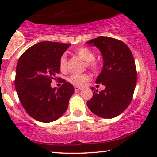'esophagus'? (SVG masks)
<instances>
[{
    "label": "esophagus",
    "instance_id": "1",
    "mask_svg": "<svg viewBox=\"0 0 157 157\" xmlns=\"http://www.w3.org/2000/svg\"><path fill=\"white\" fill-rule=\"evenodd\" d=\"M75 91H80V90H81V88L78 87V86H75Z\"/></svg>",
    "mask_w": 157,
    "mask_h": 157
}]
</instances>
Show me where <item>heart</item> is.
<instances>
[{"label": "heart", "instance_id": "b5f03b06", "mask_svg": "<svg viewBox=\"0 0 157 157\" xmlns=\"http://www.w3.org/2000/svg\"><path fill=\"white\" fill-rule=\"evenodd\" d=\"M76 54L81 60H83L84 62H86L88 66L93 69H96L97 68V63L94 60L95 57L94 54L89 48H80L77 50ZM59 65H60V68L62 71L66 70V66H67V55L66 54H63L60 57ZM90 78H91V75L88 73L81 74V75H72L68 77V81L75 86H82L86 82L90 80Z\"/></svg>", "mask_w": 157, "mask_h": 157}]
</instances>
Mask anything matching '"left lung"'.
<instances>
[{"label": "left lung", "mask_w": 157, "mask_h": 157, "mask_svg": "<svg viewBox=\"0 0 157 157\" xmlns=\"http://www.w3.org/2000/svg\"><path fill=\"white\" fill-rule=\"evenodd\" d=\"M86 44L101 52L103 66L95 82L105 87L99 92L91 88L93 97L87 106L97 116L113 118L123 112L132 100L137 75L134 57L125 43L111 37L101 36Z\"/></svg>", "instance_id": "1"}]
</instances>
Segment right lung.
I'll return each mask as SVG.
<instances>
[{
    "label": "right lung",
    "instance_id": "1",
    "mask_svg": "<svg viewBox=\"0 0 157 157\" xmlns=\"http://www.w3.org/2000/svg\"><path fill=\"white\" fill-rule=\"evenodd\" d=\"M68 44L42 41L33 45L21 56L15 73V89L23 109L37 121L51 122L68 109L73 86L62 80L59 89L52 88V80L60 72V57Z\"/></svg>",
    "mask_w": 157,
    "mask_h": 157
}]
</instances>
